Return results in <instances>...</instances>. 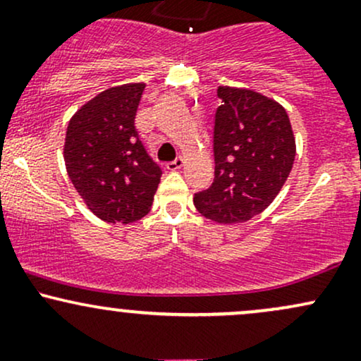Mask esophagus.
<instances>
[{
  "instance_id": "obj_1",
  "label": "esophagus",
  "mask_w": 361,
  "mask_h": 361,
  "mask_svg": "<svg viewBox=\"0 0 361 361\" xmlns=\"http://www.w3.org/2000/svg\"><path fill=\"white\" fill-rule=\"evenodd\" d=\"M185 164V157H176L175 161H169V163H166V168L169 169V171H176V169L183 168Z\"/></svg>"
}]
</instances>
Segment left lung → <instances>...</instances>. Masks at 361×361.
Here are the masks:
<instances>
[{
  "mask_svg": "<svg viewBox=\"0 0 361 361\" xmlns=\"http://www.w3.org/2000/svg\"><path fill=\"white\" fill-rule=\"evenodd\" d=\"M222 105L214 118L215 178L195 193L204 217L246 222L275 200L292 171L295 137L280 103L252 90L219 86Z\"/></svg>",
  "mask_w": 361,
  "mask_h": 361,
  "instance_id": "1",
  "label": "left lung"
}]
</instances>
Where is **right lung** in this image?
<instances>
[{"label":"right lung","instance_id":"1","mask_svg":"<svg viewBox=\"0 0 361 361\" xmlns=\"http://www.w3.org/2000/svg\"><path fill=\"white\" fill-rule=\"evenodd\" d=\"M144 88L134 82L102 91L73 115L66 132L68 175L88 209L105 222L144 217L163 175L135 128Z\"/></svg>","mask_w":361,"mask_h":361}]
</instances>
